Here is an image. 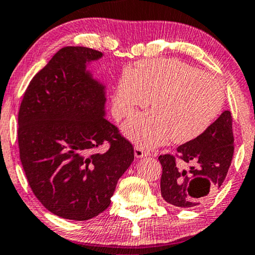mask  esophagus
Instances as JSON below:
<instances>
[{
	"mask_svg": "<svg viewBox=\"0 0 255 255\" xmlns=\"http://www.w3.org/2000/svg\"><path fill=\"white\" fill-rule=\"evenodd\" d=\"M134 155H135L136 158H145L148 155V152H147L143 147L136 146L135 148H134Z\"/></svg>",
	"mask_w": 255,
	"mask_h": 255,
	"instance_id": "obj_1",
	"label": "esophagus"
}]
</instances>
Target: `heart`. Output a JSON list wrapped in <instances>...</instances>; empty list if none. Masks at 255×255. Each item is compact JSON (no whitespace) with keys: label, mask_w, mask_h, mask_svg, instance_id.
Here are the masks:
<instances>
[{"label":"heart","mask_w":255,"mask_h":255,"mask_svg":"<svg viewBox=\"0 0 255 255\" xmlns=\"http://www.w3.org/2000/svg\"><path fill=\"white\" fill-rule=\"evenodd\" d=\"M154 109L126 122L128 137L145 148L197 139L214 124L225 104V89L217 78L178 59L141 61L133 75L120 79L114 93L118 119L149 103Z\"/></svg>","instance_id":"b5f03b06"}]
</instances>
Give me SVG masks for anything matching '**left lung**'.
<instances>
[{
    "instance_id": "8db88e82",
    "label": "left lung",
    "mask_w": 255,
    "mask_h": 255,
    "mask_svg": "<svg viewBox=\"0 0 255 255\" xmlns=\"http://www.w3.org/2000/svg\"><path fill=\"white\" fill-rule=\"evenodd\" d=\"M233 118L226 110L198 136L177 148L176 157H159L162 166L161 196L167 203L179 208H194L213 198L225 182L234 154ZM179 157L189 169L177 167Z\"/></svg>"
}]
</instances>
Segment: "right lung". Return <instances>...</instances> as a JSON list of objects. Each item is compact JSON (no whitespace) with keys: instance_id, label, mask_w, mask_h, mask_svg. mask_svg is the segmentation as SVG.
<instances>
[{"instance_id":"add662e5","label":"right lung","mask_w":255,"mask_h":255,"mask_svg":"<svg viewBox=\"0 0 255 255\" xmlns=\"http://www.w3.org/2000/svg\"><path fill=\"white\" fill-rule=\"evenodd\" d=\"M102 52L59 50L30 81L19 110L20 159L35 197L54 215L85 221L110 204L133 145L106 116V87L87 71ZM110 143L104 153L97 149Z\"/></svg>"}]
</instances>
